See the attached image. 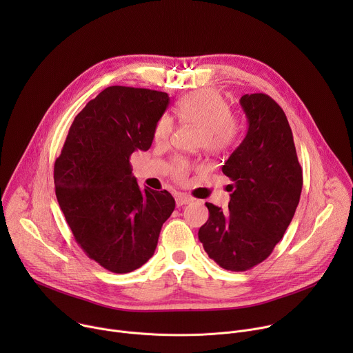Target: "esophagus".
Here are the masks:
<instances>
[{
	"instance_id": "esophagus-1",
	"label": "esophagus",
	"mask_w": 353,
	"mask_h": 353,
	"mask_svg": "<svg viewBox=\"0 0 353 353\" xmlns=\"http://www.w3.org/2000/svg\"><path fill=\"white\" fill-rule=\"evenodd\" d=\"M192 201V198H190V196H187V195H177L176 196V204H177V207H183V205H187V204H190Z\"/></svg>"
}]
</instances>
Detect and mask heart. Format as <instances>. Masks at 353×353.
<instances>
[{"label": "heart", "mask_w": 353, "mask_h": 353, "mask_svg": "<svg viewBox=\"0 0 353 353\" xmlns=\"http://www.w3.org/2000/svg\"><path fill=\"white\" fill-rule=\"evenodd\" d=\"M176 113L183 123L201 127L198 143L214 152L234 146L243 131L241 119L229 110L223 94L211 88L198 89L183 96L177 102ZM173 128V117L170 114H162L155 124V141H168ZM172 173L176 180H184L188 173L187 162L183 159L174 161Z\"/></svg>", "instance_id": "1"}]
</instances>
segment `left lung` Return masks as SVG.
<instances>
[{
	"mask_svg": "<svg viewBox=\"0 0 353 353\" xmlns=\"http://www.w3.org/2000/svg\"><path fill=\"white\" fill-rule=\"evenodd\" d=\"M248 130L222 166L233 184L229 211L205 203L210 218L198 239L210 259L228 271L263 263L283 237L303 187L292 130L281 106L265 93L244 94Z\"/></svg>",
	"mask_w": 353,
	"mask_h": 353,
	"instance_id": "obj_1",
	"label": "left lung"
}]
</instances>
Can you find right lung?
<instances>
[{
	"label": "right lung",
	"mask_w": 353,
	"mask_h": 353,
	"mask_svg": "<svg viewBox=\"0 0 353 353\" xmlns=\"http://www.w3.org/2000/svg\"><path fill=\"white\" fill-rule=\"evenodd\" d=\"M169 102L165 92L106 88L78 113L56 159V195L74 239L110 272H131L152 257L174 211L172 194L141 188L130 165L134 150L152 145Z\"/></svg>",
	"instance_id": "1"
}]
</instances>
